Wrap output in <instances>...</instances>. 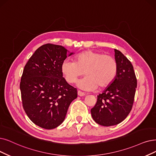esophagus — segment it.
I'll list each match as a JSON object with an SVG mask.
<instances>
[{"instance_id": "1", "label": "esophagus", "mask_w": 156, "mask_h": 156, "mask_svg": "<svg viewBox=\"0 0 156 156\" xmlns=\"http://www.w3.org/2000/svg\"><path fill=\"white\" fill-rule=\"evenodd\" d=\"M77 93H78V95L80 96V97H83V96H84L86 95L85 93H84V92H83L81 91H80V90H78Z\"/></svg>"}]
</instances>
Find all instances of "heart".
I'll use <instances>...</instances> for the list:
<instances>
[{
  "instance_id": "heart-1",
  "label": "heart",
  "mask_w": 156,
  "mask_h": 156,
  "mask_svg": "<svg viewBox=\"0 0 156 156\" xmlns=\"http://www.w3.org/2000/svg\"><path fill=\"white\" fill-rule=\"evenodd\" d=\"M117 63L109 55L86 51L77 54L75 61L65 59L61 65V71L69 83H76L85 73L86 77L78 86L85 90H91L98 86H108L113 81L117 73Z\"/></svg>"
}]
</instances>
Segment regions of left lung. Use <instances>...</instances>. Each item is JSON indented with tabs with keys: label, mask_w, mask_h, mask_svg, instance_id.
<instances>
[{
	"label": "left lung",
	"mask_w": 156,
	"mask_h": 156,
	"mask_svg": "<svg viewBox=\"0 0 156 156\" xmlns=\"http://www.w3.org/2000/svg\"><path fill=\"white\" fill-rule=\"evenodd\" d=\"M117 63L115 79L97 96L95 105L91 109L93 119L102 126L120 123L128 116L133 108L137 80L130 61L120 51L115 49Z\"/></svg>",
	"instance_id": "left-lung-1"
}]
</instances>
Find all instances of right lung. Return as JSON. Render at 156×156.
Listing matches in <instances>:
<instances>
[{"label": "right lung", "mask_w": 156, "mask_h": 156, "mask_svg": "<svg viewBox=\"0 0 156 156\" xmlns=\"http://www.w3.org/2000/svg\"><path fill=\"white\" fill-rule=\"evenodd\" d=\"M61 45L39 47L24 67L20 88L23 108L36 126L52 129L63 123L77 89L63 77L61 65L72 55Z\"/></svg>", "instance_id": "add662e5"}]
</instances>
